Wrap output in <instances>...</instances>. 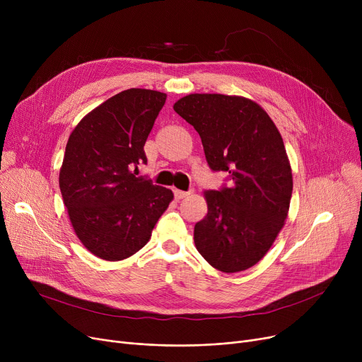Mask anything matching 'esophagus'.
Wrapping results in <instances>:
<instances>
[{"label": "esophagus", "instance_id": "1", "mask_svg": "<svg viewBox=\"0 0 362 362\" xmlns=\"http://www.w3.org/2000/svg\"><path fill=\"white\" fill-rule=\"evenodd\" d=\"M175 198L176 199H183V198H186L187 195H191V192H185V191H179V189H175Z\"/></svg>", "mask_w": 362, "mask_h": 362}]
</instances>
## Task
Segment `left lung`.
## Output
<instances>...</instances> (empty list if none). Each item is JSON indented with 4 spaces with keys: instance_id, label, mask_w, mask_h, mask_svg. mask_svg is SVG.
Here are the masks:
<instances>
[{
    "instance_id": "8db88e82",
    "label": "left lung",
    "mask_w": 362,
    "mask_h": 362,
    "mask_svg": "<svg viewBox=\"0 0 362 362\" xmlns=\"http://www.w3.org/2000/svg\"><path fill=\"white\" fill-rule=\"evenodd\" d=\"M173 108L199 133L210 168L230 180L205 192L197 250L223 273L250 269L267 254L289 211L293 182L280 133L267 112L242 97L191 93Z\"/></svg>"
}]
</instances>
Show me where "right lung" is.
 I'll return each mask as SVG.
<instances>
[{
  "instance_id": "obj_1",
  "label": "right lung",
  "mask_w": 362,
  "mask_h": 362,
  "mask_svg": "<svg viewBox=\"0 0 362 362\" xmlns=\"http://www.w3.org/2000/svg\"><path fill=\"white\" fill-rule=\"evenodd\" d=\"M167 95L132 88L114 95L74 127L60 170V191L85 248L107 261L146 245L173 199L167 187L133 173Z\"/></svg>"
}]
</instances>
